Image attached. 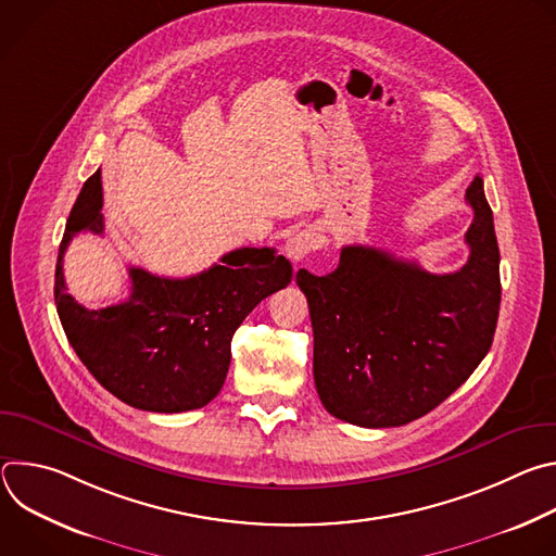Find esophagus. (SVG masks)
<instances>
[{"mask_svg":"<svg viewBox=\"0 0 556 556\" xmlns=\"http://www.w3.org/2000/svg\"><path fill=\"white\" fill-rule=\"evenodd\" d=\"M316 247H319V237H316L314 230L305 228V230H299L294 232L290 240L286 242V255L292 260V262H301L305 260Z\"/></svg>","mask_w":556,"mask_h":556,"instance_id":"obj_1","label":"esophagus"}]
</instances>
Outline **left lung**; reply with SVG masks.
<instances>
[{"mask_svg":"<svg viewBox=\"0 0 556 556\" xmlns=\"http://www.w3.org/2000/svg\"><path fill=\"white\" fill-rule=\"evenodd\" d=\"M466 202L470 255L457 273L433 275L371 247H345L326 277L296 273L314 332V384L334 418L403 427L446 401L489 354L502 283L480 176Z\"/></svg>","mask_w":556,"mask_h":556,"instance_id":"8db88e82","label":"left lung"}]
</instances>
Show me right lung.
<instances>
[{
  "label": "right lung",
  "mask_w": 556,
  "mask_h": 556,
  "mask_svg": "<svg viewBox=\"0 0 556 556\" xmlns=\"http://www.w3.org/2000/svg\"><path fill=\"white\" fill-rule=\"evenodd\" d=\"M101 206L97 172L72 206L54 273V303L70 345L129 407L180 414L208 405L226 380L235 330L262 299L290 283V262L275 249H237L187 279L129 268V299L88 309L67 294L63 255L76 232L103 235Z\"/></svg>",
  "instance_id": "add662e5"
}]
</instances>
